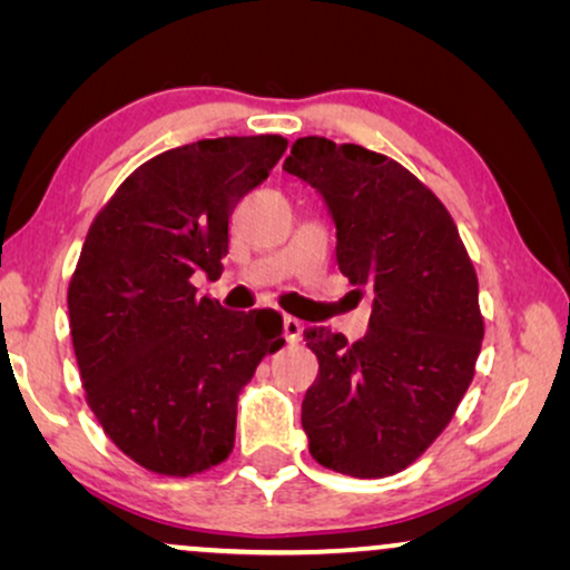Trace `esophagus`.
Wrapping results in <instances>:
<instances>
[{
	"label": "esophagus",
	"mask_w": 570,
	"mask_h": 570,
	"mask_svg": "<svg viewBox=\"0 0 570 570\" xmlns=\"http://www.w3.org/2000/svg\"><path fill=\"white\" fill-rule=\"evenodd\" d=\"M283 332H285V340L291 342V345H298L301 334H303V324L295 316H283Z\"/></svg>",
	"instance_id": "esophagus-1"
}]
</instances>
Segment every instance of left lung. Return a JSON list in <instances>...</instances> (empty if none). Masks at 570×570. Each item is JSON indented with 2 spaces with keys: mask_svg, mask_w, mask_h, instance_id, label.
Returning a JSON list of instances; mask_svg holds the SVG:
<instances>
[{
  "mask_svg": "<svg viewBox=\"0 0 570 570\" xmlns=\"http://www.w3.org/2000/svg\"><path fill=\"white\" fill-rule=\"evenodd\" d=\"M283 168L322 194L340 272L373 298L363 340L303 330L318 361L301 412L308 451L350 478L396 474L472 384L485 337L472 259L443 202L386 155L301 137Z\"/></svg>",
  "mask_w": 570,
  "mask_h": 570,
  "instance_id": "obj_1",
  "label": "left lung"
}]
</instances>
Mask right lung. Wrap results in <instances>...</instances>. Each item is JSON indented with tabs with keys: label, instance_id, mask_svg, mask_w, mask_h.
Masks as SVG:
<instances>
[{
	"label": "right lung",
	"instance_id": "1",
	"mask_svg": "<svg viewBox=\"0 0 570 570\" xmlns=\"http://www.w3.org/2000/svg\"><path fill=\"white\" fill-rule=\"evenodd\" d=\"M285 150L279 135L174 147L124 178L90 225L67 291L75 357L92 415L147 472L225 462L240 389L285 345L275 311H225L191 283L223 275L228 217Z\"/></svg>",
	"mask_w": 570,
	"mask_h": 570
}]
</instances>
